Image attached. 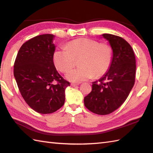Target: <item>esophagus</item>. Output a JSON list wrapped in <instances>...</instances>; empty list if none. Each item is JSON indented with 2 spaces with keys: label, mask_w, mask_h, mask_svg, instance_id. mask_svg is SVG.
Listing matches in <instances>:
<instances>
[{
  "label": "esophagus",
  "mask_w": 153,
  "mask_h": 153,
  "mask_svg": "<svg viewBox=\"0 0 153 153\" xmlns=\"http://www.w3.org/2000/svg\"><path fill=\"white\" fill-rule=\"evenodd\" d=\"M79 83H71V86L72 87H76V86H77L79 85Z\"/></svg>",
  "instance_id": "esophagus-1"
}]
</instances>
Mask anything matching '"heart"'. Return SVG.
Segmentation results:
<instances>
[{"instance_id":"heart-1","label":"heart","mask_w":153,"mask_h":153,"mask_svg":"<svg viewBox=\"0 0 153 153\" xmlns=\"http://www.w3.org/2000/svg\"><path fill=\"white\" fill-rule=\"evenodd\" d=\"M80 66L66 75L73 82H81L103 76L111 65L112 49L109 45L87 38H80L68 43L66 48L56 49L53 54L55 66L62 73H67L78 60Z\"/></svg>"}]
</instances>
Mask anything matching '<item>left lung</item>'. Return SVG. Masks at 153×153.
<instances>
[{
	"instance_id": "obj_1",
	"label": "left lung",
	"mask_w": 153,
	"mask_h": 153,
	"mask_svg": "<svg viewBox=\"0 0 153 153\" xmlns=\"http://www.w3.org/2000/svg\"><path fill=\"white\" fill-rule=\"evenodd\" d=\"M102 36L112 49V63L101 78L92 83L84 105L93 113L106 115L118 109L128 97L135 83L136 62L131 47L123 38L108 33Z\"/></svg>"
}]
</instances>
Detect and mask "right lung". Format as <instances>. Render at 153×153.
Here are the masks:
<instances>
[{
  "label": "right lung",
  "instance_id": "1",
  "mask_svg": "<svg viewBox=\"0 0 153 153\" xmlns=\"http://www.w3.org/2000/svg\"><path fill=\"white\" fill-rule=\"evenodd\" d=\"M54 37L44 34L25 42L14 65V76L22 97L40 114H51L60 108L65 101V90L70 86L54 66Z\"/></svg>",
  "mask_w": 153,
  "mask_h": 153
}]
</instances>
